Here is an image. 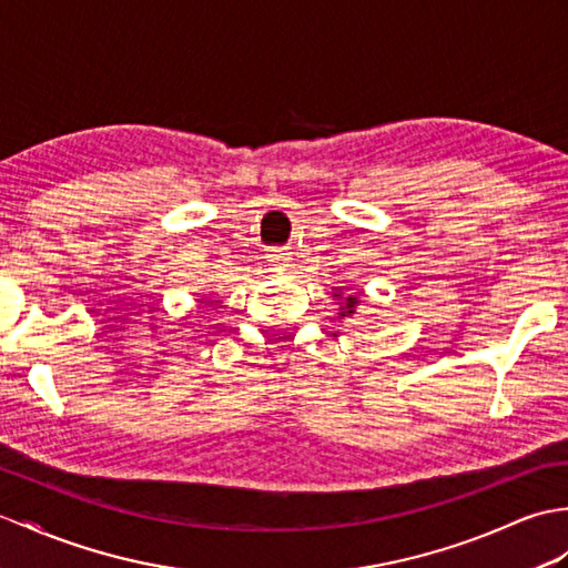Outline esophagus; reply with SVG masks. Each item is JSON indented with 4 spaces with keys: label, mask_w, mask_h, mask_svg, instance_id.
Returning <instances> with one entry per match:
<instances>
[{
    "label": "esophagus",
    "mask_w": 568,
    "mask_h": 568,
    "mask_svg": "<svg viewBox=\"0 0 568 568\" xmlns=\"http://www.w3.org/2000/svg\"><path fill=\"white\" fill-rule=\"evenodd\" d=\"M293 254L287 252V248H271V254H268V261L273 263V268L275 271H287V266H290V258Z\"/></svg>",
    "instance_id": "1"
}]
</instances>
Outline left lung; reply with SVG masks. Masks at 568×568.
<instances>
[{"instance_id":"obj_1","label":"left lung","mask_w":568,"mask_h":568,"mask_svg":"<svg viewBox=\"0 0 568 568\" xmlns=\"http://www.w3.org/2000/svg\"><path fill=\"white\" fill-rule=\"evenodd\" d=\"M332 297H334V302L338 305V316H341V320H344V316L355 314V307H358V302H361L358 295H341L336 287H334Z\"/></svg>"}]
</instances>
